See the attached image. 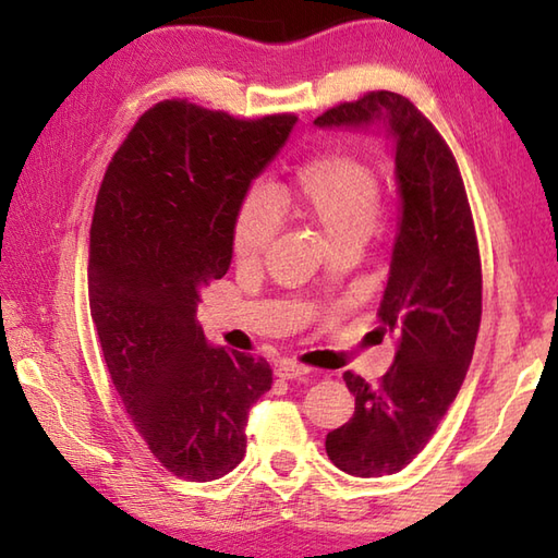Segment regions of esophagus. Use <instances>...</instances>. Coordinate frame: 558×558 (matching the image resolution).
Masks as SVG:
<instances>
[{"label": "esophagus", "mask_w": 558, "mask_h": 558, "mask_svg": "<svg viewBox=\"0 0 558 558\" xmlns=\"http://www.w3.org/2000/svg\"><path fill=\"white\" fill-rule=\"evenodd\" d=\"M310 374V369H306L304 364H298V362H290V360H282L278 366H276V376L280 378H302Z\"/></svg>", "instance_id": "esophagus-1"}]
</instances>
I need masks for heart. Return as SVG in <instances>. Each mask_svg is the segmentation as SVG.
I'll return each instance as SVG.
<instances>
[{"mask_svg":"<svg viewBox=\"0 0 558 558\" xmlns=\"http://www.w3.org/2000/svg\"><path fill=\"white\" fill-rule=\"evenodd\" d=\"M290 196L310 216L330 244L364 242L376 228L381 186L369 165L345 153L304 162L294 172ZM282 225L278 198L266 186L244 194L234 218V252L244 260L264 256Z\"/></svg>","mask_w":558,"mask_h":558,"instance_id":"b5f03b06","label":"heart"}]
</instances>
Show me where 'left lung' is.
Segmentation results:
<instances>
[{
	"mask_svg": "<svg viewBox=\"0 0 558 558\" xmlns=\"http://www.w3.org/2000/svg\"><path fill=\"white\" fill-rule=\"evenodd\" d=\"M318 129H384L400 194L398 232L376 333L396 360L369 386L345 372L354 414L328 432L326 453L352 477L396 475L429 444L465 381L482 318L475 222L453 153L414 105L366 93L316 117Z\"/></svg>",
	"mask_w": 558,
	"mask_h": 558,
	"instance_id": "8db88e82",
	"label": "left lung"
}]
</instances>
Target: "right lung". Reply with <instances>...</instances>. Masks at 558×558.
Returning <instances> with one entry per match:
<instances>
[{
	"label": "right lung",
	"mask_w": 558,
	"mask_h": 558,
	"mask_svg": "<svg viewBox=\"0 0 558 558\" xmlns=\"http://www.w3.org/2000/svg\"><path fill=\"white\" fill-rule=\"evenodd\" d=\"M294 122L162 100L134 124L100 184L90 316L126 414L177 477L210 482L240 465L248 408L272 384L266 360L208 345L196 304L228 272L236 210Z\"/></svg>",
	"instance_id": "add662e5"
}]
</instances>
